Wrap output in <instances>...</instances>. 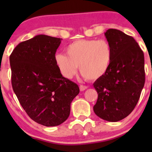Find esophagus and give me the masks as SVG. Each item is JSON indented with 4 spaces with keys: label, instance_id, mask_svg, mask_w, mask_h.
I'll return each mask as SVG.
<instances>
[{
    "label": "esophagus",
    "instance_id": "34e87169",
    "mask_svg": "<svg viewBox=\"0 0 152 152\" xmlns=\"http://www.w3.org/2000/svg\"><path fill=\"white\" fill-rule=\"evenodd\" d=\"M87 88V86H85V85L79 86V89H80L81 91H84V90H85Z\"/></svg>",
    "mask_w": 152,
    "mask_h": 152
}]
</instances>
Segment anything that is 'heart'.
<instances>
[{
	"label": "heart",
	"instance_id": "b5f03b06",
	"mask_svg": "<svg viewBox=\"0 0 152 152\" xmlns=\"http://www.w3.org/2000/svg\"><path fill=\"white\" fill-rule=\"evenodd\" d=\"M67 54L55 55V62L62 76L71 79L78 70L85 79L97 80L108 70L111 63L113 50L104 39H79L67 48Z\"/></svg>",
	"mask_w": 152,
	"mask_h": 152
}]
</instances>
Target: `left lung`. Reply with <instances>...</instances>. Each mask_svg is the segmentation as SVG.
I'll list each match as a JSON object with an SVG mask.
<instances>
[{
    "instance_id": "left-lung-1",
    "label": "left lung",
    "mask_w": 152,
    "mask_h": 152,
    "mask_svg": "<svg viewBox=\"0 0 152 152\" xmlns=\"http://www.w3.org/2000/svg\"><path fill=\"white\" fill-rule=\"evenodd\" d=\"M113 50L107 73L93 83L98 99L94 113L103 120L117 122L129 115L140 99L145 84L144 54L138 43L121 31L105 32Z\"/></svg>"
}]
</instances>
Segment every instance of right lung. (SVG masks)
Here are the masks:
<instances>
[{
    "mask_svg": "<svg viewBox=\"0 0 152 152\" xmlns=\"http://www.w3.org/2000/svg\"><path fill=\"white\" fill-rule=\"evenodd\" d=\"M62 39L47 35L18 44L11 53L12 85L18 101L33 121L45 126L62 124L79 86L63 77L55 62Z\"/></svg>",
    "mask_w": 152,
    "mask_h": 152,
    "instance_id": "right-lung-1",
    "label": "right lung"
}]
</instances>
